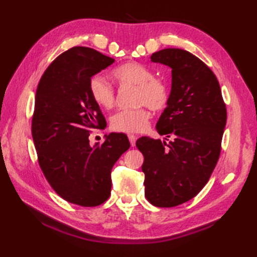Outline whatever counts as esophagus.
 <instances>
[{
  "label": "esophagus",
  "instance_id": "1",
  "mask_svg": "<svg viewBox=\"0 0 257 257\" xmlns=\"http://www.w3.org/2000/svg\"><path fill=\"white\" fill-rule=\"evenodd\" d=\"M128 138H129V141H130V145H132L133 147H135L136 146V140H137V137H136L135 135H129Z\"/></svg>",
  "mask_w": 257,
  "mask_h": 257
}]
</instances>
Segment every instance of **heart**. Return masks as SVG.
Instances as JSON below:
<instances>
[{"label": "heart", "mask_w": 257, "mask_h": 257, "mask_svg": "<svg viewBox=\"0 0 257 257\" xmlns=\"http://www.w3.org/2000/svg\"><path fill=\"white\" fill-rule=\"evenodd\" d=\"M113 77L120 85L138 87L137 101L155 110L166 107L169 100V88L165 81L155 78V73L137 62H128L120 65L112 72ZM89 91L94 101L102 108L111 109L116 102V94L110 83L99 75L92 76L89 81ZM150 112L146 107L138 109H124L113 114L111 128L116 132L137 134L148 127Z\"/></svg>", "instance_id": "1"}]
</instances>
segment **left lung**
Listing matches in <instances>:
<instances>
[{
	"label": "left lung",
	"mask_w": 257,
	"mask_h": 257,
	"mask_svg": "<svg viewBox=\"0 0 257 257\" xmlns=\"http://www.w3.org/2000/svg\"><path fill=\"white\" fill-rule=\"evenodd\" d=\"M151 62L172 69L167 107L157 122L166 141L141 137L136 146L145 157V195L151 204L171 207L191 200L203 189L221 152L226 108L212 70L181 48H163Z\"/></svg>",
	"instance_id": "8db88e82"
}]
</instances>
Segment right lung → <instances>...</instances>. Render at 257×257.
I'll return each instance as SVG.
<instances>
[{"label": "right lung", "instance_id": "1", "mask_svg": "<svg viewBox=\"0 0 257 257\" xmlns=\"http://www.w3.org/2000/svg\"><path fill=\"white\" fill-rule=\"evenodd\" d=\"M113 62L76 46L47 67L37 86L32 136L40 167L59 196L81 206H97L109 198L111 169L130 147L124 134H109L102 145L90 146L88 139L89 129L106 123L89 81Z\"/></svg>", "mask_w": 257, "mask_h": 257}]
</instances>
